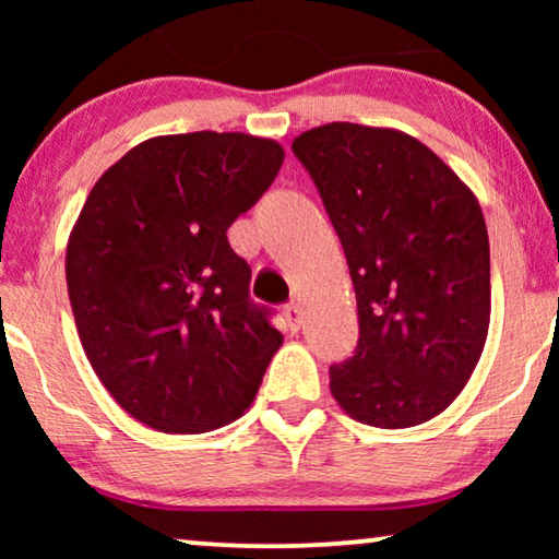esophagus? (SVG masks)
<instances>
[{"label":"esophagus","mask_w":559,"mask_h":559,"mask_svg":"<svg viewBox=\"0 0 559 559\" xmlns=\"http://www.w3.org/2000/svg\"><path fill=\"white\" fill-rule=\"evenodd\" d=\"M285 320H287L289 331H297V328H300V323H302V305L300 302H289L285 308Z\"/></svg>","instance_id":"34e87169"}]
</instances>
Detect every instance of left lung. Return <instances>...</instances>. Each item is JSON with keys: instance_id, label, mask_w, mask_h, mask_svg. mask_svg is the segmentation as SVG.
Returning <instances> with one entry per match:
<instances>
[{"instance_id": "left-lung-1", "label": "left lung", "mask_w": 559, "mask_h": 559, "mask_svg": "<svg viewBox=\"0 0 559 559\" xmlns=\"http://www.w3.org/2000/svg\"><path fill=\"white\" fill-rule=\"evenodd\" d=\"M346 251L358 346L331 366L356 423L400 430L468 384L491 323V259L473 190L415 136L333 121L295 136Z\"/></svg>"}]
</instances>
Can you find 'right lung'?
<instances>
[{
  "label": "right lung",
  "mask_w": 559,
  "mask_h": 559,
  "mask_svg": "<svg viewBox=\"0 0 559 559\" xmlns=\"http://www.w3.org/2000/svg\"><path fill=\"white\" fill-rule=\"evenodd\" d=\"M282 163L280 142L243 132L152 136L96 180L75 218L66 282L81 346L152 430L239 419L282 346L226 239Z\"/></svg>",
  "instance_id": "add662e5"
}]
</instances>
